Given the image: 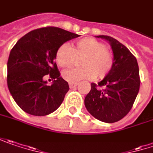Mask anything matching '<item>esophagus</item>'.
<instances>
[{
    "instance_id": "esophagus-1",
    "label": "esophagus",
    "mask_w": 153,
    "mask_h": 153,
    "mask_svg": "<svg viewBox=\"0 0 153 153\" xmlns=\"http://www.w3.org/2000/svg\"><path fill=\"white\" fill-rule=\"evenodd\" d=\"M77 82H70L69 83V86H70V88H75V87H76L77 86Z\"/></svg>"
}]
</instances>
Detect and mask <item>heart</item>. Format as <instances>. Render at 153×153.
<instances>
[{"mask_svg":"<svg viewBox=\"0 0 153 153\" xmlns=\"http://www.w3.org/2000/svg\"><path fill=\"white\" fill-rule=\"evenodd\" d=\"M56 62L64 68L71 67L76 58H82V68L63 72L64 79L70 82L88 80L93 77L103 79L114 65V54L106 45L94 38H84L73 44L61 45L56 51Z\"/></svg>","mask_w":153,"mask_h":153,"instance_id":"heart-1","label":"heart"}]
</instances>
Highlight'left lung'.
Listing matches in <instances>:
<instances>
[{
  "mask_svg": "<svg viewBox=\"0 0 153 153\" xmlns=\"http://www.w3.org/2000/svg\"><path fill=\"white\" fill-rule=\"evenodd\" d=\"M97 38L109 42L114 61L110 72L98 85L91 83L84 104L96 119L114 123L124 118L134 105L140 85L139 65L131 51L115 39L106 35Z\"/></svg>",
  "mask_w": 153,
  "mask_h": 153,
  "instance_id": "1",
  "label": "left lung"
}]
</instances>
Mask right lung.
Wrapping results in <instances>:
<instances>
[{
	"label": "right lung",
	"instance_id": "right-lung-1",
	"mask_svg": "<svg viewBox=\"0 0 153 153\" xmlns=\"http://www.w3.org/2000/svg\"><path fill=\"white\" fill-rule=\"evenodd\" d=\"M77 37L59 27H47L29 32L15 44L7 61V82L22 110L44 116L62 104L70 88L60 76L55 55L61 45ZM45 74L54 80L50 86L43 79Z\"/></svg>",
	"mask_w": 153,
	"mask_h": 153
}]
</instances>
